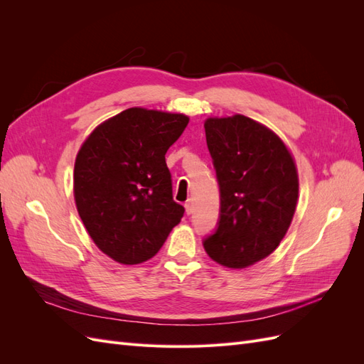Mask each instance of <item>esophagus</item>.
I'll list each match as a JSON object with an SVG mask.
<instances>
[{
	"instance_id": "1",
	"label": "esophagus",
	"mask_w": 364,
	"mask_h": 364,
	"mask_svg": "<svg viewBox=\"0 0 364 364\" xmlns=\"http://www.w3.org/2000/svg\"><path fill=\"white\" fill-rule=\"evenodd\" d=\"M185 211H186V214H188V215L193 214V202L191 200H188V202L185 203Z\"/></svg>"
}]
</instances>
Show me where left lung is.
Segmentation results:
<instances>
[{
	"mask_svg": "<svg viewBox=\"0 0 364 364\" xmlns=\"http://www.w3.org/2000/svg\"><path fill=\"white\" fill-rule=\"evenodd\" d=\"M206 144L220 185V220L203 241L209 258L246 269L267 258L287 234L299 197L290 149L249 117H209Z\"/></svg>",
	"mask_w": 364,
	"mask_h": 364,
	"instance_id": "left-lung-1",
	"label": "left lung"
}]
</instances>
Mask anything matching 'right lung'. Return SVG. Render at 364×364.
<instances>
[{
	"label": "right lung",
	"instance_id": "1",
	"mask_svg": "<svg viewBox=\"0 0 364 364\" xmlns=\"http://www.w3.org/2000/svg\"><path fill=\"white\" fill-rule=\"evenodd\" d=\"M190 118L129 107L98 124L77 153L74 200L95 246L119 264L153 258L183 217L165 153Z\"/></svg>",
	"mask_w": 364,
	"mask_h": 364
}]
</instances>
